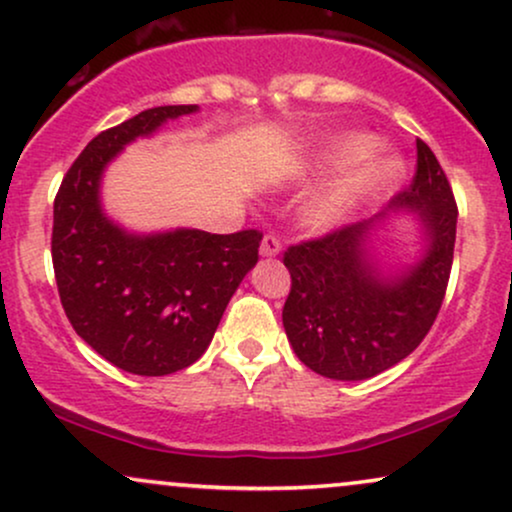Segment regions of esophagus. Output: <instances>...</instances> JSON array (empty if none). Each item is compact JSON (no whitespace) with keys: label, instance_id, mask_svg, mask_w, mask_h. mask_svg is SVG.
I'll return each instance as SVG.
<instances>
[{"label":"esophagus","instance_id":"1","mask_svg":"<svg viewBox=\"0 0 512 512\" xmlns=\"http://www.w3.org/2000/svg\"><path fill=\"white\" fill-rule=\"evenodd\" d=\"M260 252H262V257H276L278 252H281V241H278L274 234H267L262 238Z\"/></svg>","mask_w":512,"mask_h":512}]
</instances>
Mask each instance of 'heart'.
Listing matches in <instances>:
<instances>
[{"label": "heart", "mask_w": 512, "mask_h": 512, "mask_svg": "<svg viewBox=\"0 0 512 512\" xmlns=\"http://www.w3.org/2000/svg\"><path fill=\"white\" fill-rule=\"evenodd\" d=\"M378 148V139L371 134H342L326 148L321 158L323 170H349V167L364 163V160ZM404 177V160L394 153H378L349 179L340 191L316 200L309 210V219L316 226H333L345 219L349 212L368 198L380 196L392 189Z\"/></svg>", "instance_id": "obj_1"}]
</instances>
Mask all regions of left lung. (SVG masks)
Here are the masks:
<instances>
[{"label": "left lung", "instance_id": "left-lung-1", "mask_svg": "<svg viewBox=\"0 0 512 512\" xmlns=\"http://www.w3.org/2000/svg\"><path fill=\"white\" fill-rule=\"evenodd\" d=\"M409 189L366 222L302 241L283 252L290 295L283 328L297 359L333 380H366L406 359L442 307L454 264L458 208L449 179L425 141L416 139ZM416 211L426 234L418 263L383 277L367 252L373 228L394 211Z\"/></svg>", "mask_w": 512, "mask_h": 512}]
</instances>
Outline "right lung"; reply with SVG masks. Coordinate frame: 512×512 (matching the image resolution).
<instances>
[{"instance_id": "obj_1", "label": "right lung", "mask_w": 512, "mask_h": 512, "mask_svg": "<svg viewBox=\"0 0 512 512\" xmlns=\"http://www.w3.org/2000/svg\"><path fill=\"white\" fill-rule=\"evenodd\" d=\"M198 106L141 111L89 141L54 200L51 260L75 333L113 366L167 375L203 357L262 234L174 229L129 234L101 208V177L127 144Z\"/></svg>"}]
</instances>
